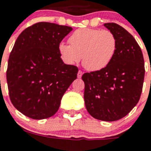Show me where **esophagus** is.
Masks as SVG:
<instances>
[{
    "label": "esophagus",
    "instance_id": "34e87169",
    "mask_svg": "<svg viewBox=\"0 0 151 151\" xmlns=\"http://www.w3.org/2000/svg\"><path fill=\"white\" fill-rule=\"evenodd\" d=\"M82 74H83V72H82V71H81V70L78 71V78H81V77H82Z\"/></svg>",
    "mask_w": 151,
    "mask_h": 151
}]
</instances>
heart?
I'll return each instance as SVG.
<instances>
[{"label": "heart", "mask_w": 151, "mask_h": 151, "mask_svg": "<svg viewBox=\"0 0 151 151\" xmlns=\"http://www.w3.org/2000/svg\"><path fill=\"white\" fill-rule=\"evenodd\" d=\"M69 43L59 45L62 60L73 65L78 63L81 56L82 65L89 71H99L106 67L117 48V37L108 29H78L69 37Z\"/></svg>", "instance_id": "b5f03b06"}]
</instances>
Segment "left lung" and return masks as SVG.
<instances>
[{"label":"left lung","mask_w":151,"mask_h":151,"mask_svg":"<svg viewBox=\"0 0 151 151\" xmlns=\"http://www.w3.org/2000/svg\"><path fill=\"white\" fill-rule=\"evenodd\" d=\"M104 26L117 37V51L106 67L83 74L84 99L94 118L114 122L125 117L138 103L145 67L143 52L133 36L117 23Z\"/></svg>","instance_id":"1"}]
</instances>
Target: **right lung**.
I'll return each instance as SVG.
<instances>
[{"label":"right lung","instance_id":"add662e5","mask_svg":"<svg viewBox=\"0 0 151 151\" xmlns=\"http://www.w3.org/2000/svg\"><path fill=\"white\" fill-rule=\"evenodd\" d=\"M72 29L40 22L18 37L9 55L6 78L11 102L27 117L41 120L53 116L78 77V67L64 63L58 49Z\"/></svg>","mask_w":151,"mask_h":151}]
</instances>
